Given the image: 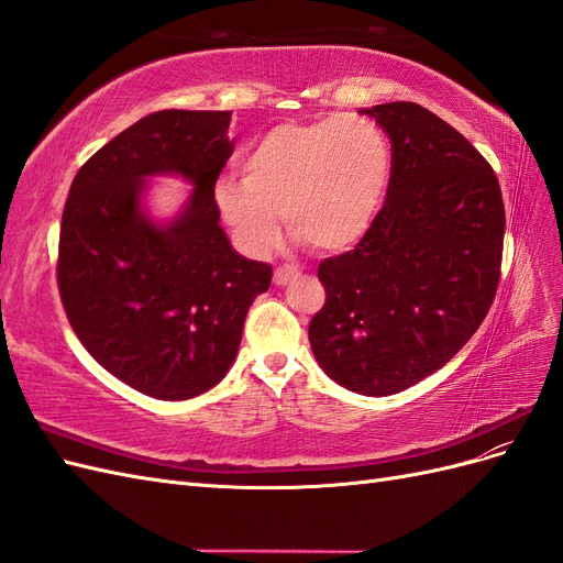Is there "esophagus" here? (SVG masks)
I'll return each instance as SVG.
<instances>
[{
	"mask_svg": "<svg viewBox=\"0 0 563 563\" xmlns=\"http://www.w3.org/2000/svg\"><path fill=\"white\" fill-rule=\"evenodd\" d=\"M294 277H298V267L294 265H282L275 269V284L277 286H286Z\"/></svg>",
	"mask_w": 563,
	"mask_h": 563,
	"instance_id": "esophagus-1",
	"label": "esophagus"
}]
</instances>
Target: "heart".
Here are the masks:
<instances>
[{
  "instance_id": "heart-1",
  "label": "heart",
  "mask_w": 563,
  "mask_h": 563,
  "mask_svg": "<svg viewBox=\"0 0 563 563\" xmlns=\"http://www.w3.org/2000/svg\"><path fill=\"white\" fill-rule=\"evenodd\" d=\"M391 174L385 133L356 114L269 129L242 157V180L220 178L213 199L234 242L265 255L282 240L314 251L354 246L380 213Z\"/></svg>"
}]
</instances>
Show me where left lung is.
I'll return each instance as SVG.
<instances>
[{"label":"left lung","mask_w":563,"mask_h":563,"mask_svg":"<svg viewBox=\"0 0 563 563\" xmlns=\"http://www.w3.org/2000/svg\"><path fill=\"white\" fill-rule=\"evenodd\" d=\"M391 141L380 213L319 263L327 291L310 345L327 376L387 397L451 362L482 327L503 265L505 203L490 164L418 103L366 110Z\"/></svg>","instance_id":"left-lung-1"}]
</instances>
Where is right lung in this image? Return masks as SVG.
<instances>
[{
    "instance_id": "right-lung-1",
    "label": "right lung",
    "mask_w": 563,
    "mask_h": 563,
    "mask_svg": "<svg viewBox=\"0 0 563 563\" xmlns=\"http://www.w3.org/2000/svg\"><path fill=\"white\" fill-rule=\"evenodd\" d=\"M230 114L139 119L79 168L63 209L56 277L67 321L100 366L155 399H190L225 376L251 302L272 282V267L242 258L218 225ZM155 173L196 183L168 229L140 211L142 178Z\"/></svg>"
}]
</instances>
